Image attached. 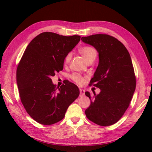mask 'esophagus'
I'll return each instance as SVG.
<instances>
[{"instance_id":"esophagus-1","label":"esophagus","mask_w":152,"mask_h":152,"mask_svg":"<svg viewBox=\"0 0 152 152\" xmlns=\"http://www.w3.org/2000/svg\"><path fill=\"white\" fill-rule=\"evenodd\" d=\"M80 97H83L85 95V91L84 89L80 88Z\"/></svg>"}]
</instances>
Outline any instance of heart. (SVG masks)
Returning <instances> with one entry per match:
<instances>
[{
	"instance_id": "obj_1",
	"label": "heart",
	"mask_w": 152,
	"mask_h": 152,
	"mask_svg": "<svg viewBox=\"0 0 152 152\" xmlns=\"http://www.w3.org/2000/svg\"><path fill=\"white\" fill-rule=\"evenodd\" d=\"M79 53L82 57L84 58L86 63L90 61H93L97 57V52L95 49L92 46H84L79 49ZM71 59V54L68 53L64 58V64H67L69 63ZM70 78L72 81L77 83V84L82 85L84 82V77L78 73H73L70 75Z\"/></svg>"
}]
</instances>
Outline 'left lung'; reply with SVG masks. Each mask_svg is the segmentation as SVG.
<instances>
[{
	"label": "left lung",
	"instance_id": "obj_1",
	"mask_svg": "<svg viewBox=\"0 0 152 152\" xmlns=\"http://www.w3.org/2000/svg\"><path fill=\"white\" fill-rule=\"evenodd\" d=\"M99 53V64L90 84L100 89L98 95L86 91L91 99L87 118L100 126L115 124L125 113L136 89V80L130 55L125 46L108 34L82 37Z\"/></svg>",
	"mask_w": 152,
	"mask_h": 152
}]
</instances>
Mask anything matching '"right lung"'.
Masks as SVG:
<instances>
[{
	"mask_svg": "<svg viewBox=\"0 0 152 152\" xmlns=\"http://www.w3.org/2000/svg\"><path fill=\"white\" fill-rule=\"evenodd\" d=\"M80 38L43 32L31 41L24 52L16 70V82L25 109L39 123L50 125L59 122L80 95L73 83L67 81L57 88L50 77L63 70L65 56Z\"/></svg>",
	"mask_w": 152,
	"mask_h": 152,
	"instance_id": "obj_1",
	"label": "right lung"
}]
</instances>
